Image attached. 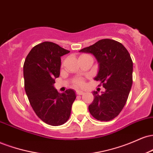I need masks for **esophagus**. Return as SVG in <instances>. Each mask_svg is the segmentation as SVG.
Returning a JSON list of instances; mask_svg holds the SVG:
<instances>
[{
  "instance_id": "1",
  "label": "esophagus",
  "mask_w": 153,
  "mask_h": 153,
  "mask_svg": "<svg viewBox=\"0 0 153 153\" xmlns=\"http://www.w3.org/2000/svg\"><path fill=\"white\" fill-rule=\"evenodd\" d=\"M84 94H85V93L82 91H79V90L76 91V94H78V95H83Z\"/></svg>"
}]
</instances>
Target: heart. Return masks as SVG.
<instances>
[{
	"mask_svg": "<svg viewBox=\"0 0 153 153\" xmlns=\"http://www.w3.org/2000/svg\"><path fill=\"white\" fill-rule=\"evenodd\" d=\"M75 84L77 85V86L82 87L84 85H85V82H84V80L81 78H77L76 80H75Z\"/></svg>",
	"mask_w": 153,
	"mask_h": 153,
	"instance_id": "heart-1",
	"label": "heart"
}]
</instances>
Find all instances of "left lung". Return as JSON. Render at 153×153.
Instances as JSON below:
<instances>
[{"mask_svg":"<svg viewBox=\"0 0 153 153\" xmlns=\"http://www.w3.org/2000/svg\"><path fill=\"white\" fill-rule=\"evenodd\" d=\"M94 54L99 64L94 80L106 89L101 95L94 91V99L89 105L91 114L97 120L108 122L119 114L127 102L132 85L133 62L122 44L103 39L80 50Z\"/></svg>","mask_w":153,"mask_h":153,"instance_id":"obj_1","label":"left lung"}]
</instances>
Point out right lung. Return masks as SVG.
Wrapping results in <instances>:
<instances>
[{"instance_id": "add662e5", "label": "right lung", "mask_w": 153, "mask_h": 153, "mask_svg": "<svg viewBox=\"0 0 153 153\" xmlns=\"http://www.w3.org/2000/svg\"><path fill=\"white\" fill-rule=\"evenodd\" d=\"M57 44L45 42L31 49L24 64V88L33 110L52 126L65 124L70 118L76 96L68 89L59 94L54 88L60 73L61 57L69 53Z\"/></svg>"}]
</instances>
